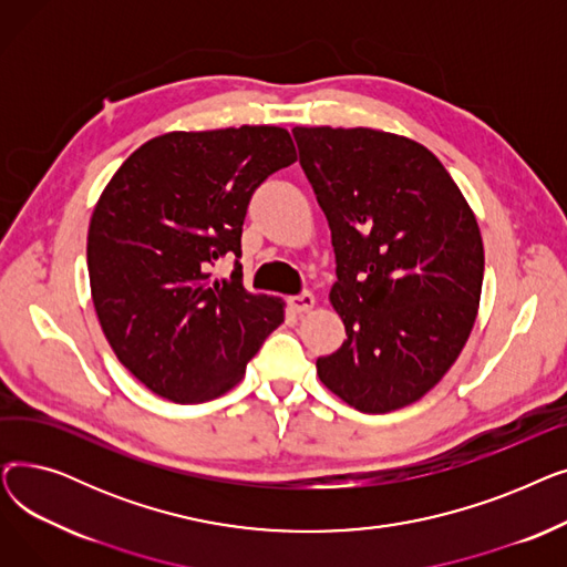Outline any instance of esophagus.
<instances>
[{
  "instance_id": "1",
  "label": "esophagus",
  "mask_w": 567,
  "mask_h": 567,
  "mask_svg": "<svg viewBox=\"0 0 567 567\" xmlns=\"http://www.w3.org/2000/svg\"><path fill=\"white\" fill-rule=\"evenodd\" d=\"M287 303H289L291 312L303 315V312H310L317 301H315V296H312L310 291H303V293H299V296H289Z\"/></svg>"
}]
</instances>
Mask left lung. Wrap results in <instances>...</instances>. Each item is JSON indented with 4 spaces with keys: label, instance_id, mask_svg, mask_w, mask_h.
Masks as SVG:
<instances>
[{
    "label": "left lung",
    "instance_id": "8db88e82",
    "mask_svg": "<svg viewBox=\"0 0 567 567\" xmlns=\"http://www.w3.org/2000/svg\"><path fill=\"white\" fill-rule=\"evenodd\" d=\"M301 167L331 227V306L347 340L317 359L321 383L363 413L419 402L462 353L478 317V220L441 161L374 128L296 126Z\"/></svg>",
    "mask_w": 567,
    "mask_h": 567
}]
</instances>
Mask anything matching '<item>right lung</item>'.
I'll return each instance as SVG.
<instances>
[{"instance_id": "obj_1", "label": "right lung", "mask_w": 567, "mask_h": 567, "mask_svg": "<svg viewBox=\"0 0 567 567\" xmlns=\"http://www.w3.org/2000/svg\"><path fill=\"white\" fill-rule=\"evenodd\" d=\"M296 161L287 128L172 131L144 142L101 193L86 266L101 329L122 365L176 404L218 398L244 379L285 321L278 296L250 293L241 264L248 202L268 174Z\"/></svg>"}]
</instances>
